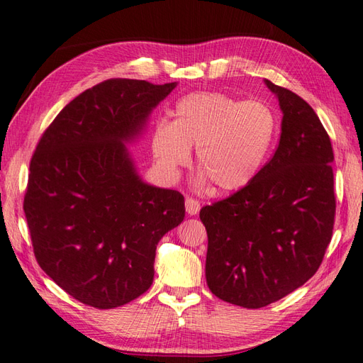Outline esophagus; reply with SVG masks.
Returning <instances> with one entry per match:
<instances>
[{
    "mask_svg": "<svg viewBox=\"0 0 363 363\" xmlns=\"http://www.w3.org/2000/svg\"><path fill=\"white\" fill-rule=\"evenodd\" d=\"M184 206H186V213L189 216H196L200 211V202L192 197H186V200H184Z\"/></svg>",
    "mask_w": 363,
    "mask_h": 363,
    "instance_id": "esophagus-1",
    "label": "esophagus"
}]
</instances>
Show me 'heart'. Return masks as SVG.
<instances>
[{
    "label": "heart",
    "instance_id": "1",
    "mask_svg": "<svg viewBox=\"0 0 363 363\" xmlns=\"http://www.w3.org/2000/svg\"><path fill=\"white\" fill-rule=\"evenodd\" d=\"M275 130V115L265 104L200 91L177 102L172 123L158 121L150 146L169 179L179 175L197 147L200 182L209 179L217 191L231 192L245 188L259 172Z\"/></svg>",
    "mask_w": 363,
    "mask_h": 363
}]
</instances>
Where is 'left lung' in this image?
<instances>
[{"mask_svg": "<svg viewBox=\"0 0 363 363\" xmlns=\"http://www.w3.org/2000/svg\"><path fill=\"white\" fill-rule=\"evenodd\" d=\"M264 84L283 113L278 149L245 188L200 209L209 291L247 309L275 303L315 275L335 214L334 152L323 124L300 96Z\"/></svg>", "mask_w": 363, "mask_h": 363, "instance_id": "left-lung-1", "label": "left lung"}]
</instances>
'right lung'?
I'll return each instance as SVG.
<instances>
[{
    "label": "right lung",
    "instance_id": "add662e5",
    "mask_svg": "<svg viewBox=\"0 0 363 363\" xmlns=\"http://www.w3.org/2000/svg\"><path fill=\"white\" fill-rule=\"evenodd\" d=\"M175 86L110 79L88 88L30 160L23 208L37 262L80 303L113 309L146 292L158 242L184 219L180 192L144 182L127 149Z\"/></svg>",
    "mask_w": 363,
    "mask_h": 363
}]
</instances>
